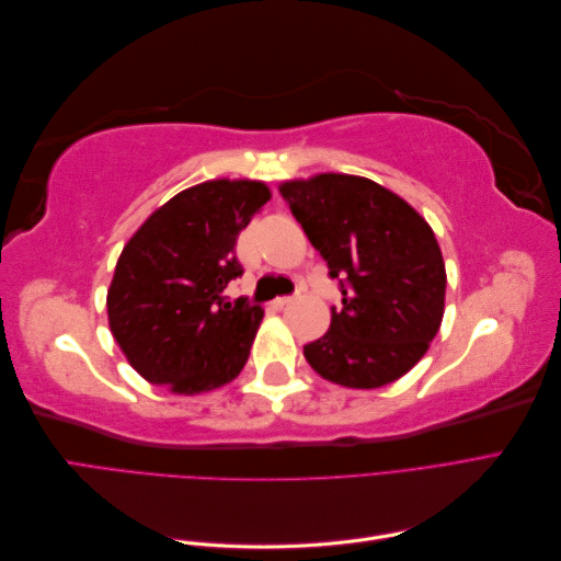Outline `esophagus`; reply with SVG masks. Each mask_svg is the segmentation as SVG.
I'll list each match as a JSON object with an SVG mask.
<instances>
[{
  "mask_svg": "<svg viewBox=\"0 0 561 561\" xmlns=\"http://www.w3.org/2000/svg\"><path fill=\"white\" fill-rule=\"evenodd\" d=\"M293 301V297H276L274 301H271V307L274 309H283V307H287V304Z\"/></svg>",
  "mask_w": 561,
  "mask_h": 561,
  "instance_id": "esophagus-1",
  "label": "esophagus"
}]
</instances>
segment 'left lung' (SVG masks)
I'll list each match as a JSON object with an SVG mask.
<instances>
[{
    "mask_svg": "<svg viewBox=\"0 0 561 561\" xmlns=\"http://www.w3.org/2000/svg\"><path fill=\"white\" fill-rule=\"evenodd\" d=\"M280 194L342 290L330 330L304 346L309 365L346 388H379L407 375L445 313V262L426 219L355 175L283 182Z\"/></svg>",
    "mask_w": 561,
    "mask_h": 561,
    "instance_id": "1",
    "label": "left lung"
}]
</instances>
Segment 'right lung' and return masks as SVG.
<instances>
[{"label":"right lung","mask_w":561,"mask_h":561,"mask_svg":"<svg viewBox=\"0 0 561 561\" xmlns=\"http://www.w3.org/2000/svg\"><path fill=\"white\" fill-rule=\"evenodd\" d=\"M271 198L252 180H213L151 213L116 262L110 330L135 371L180 396L239 377L264 309L225 287L243 276L236 239Z\"/></svg>","instance_id":"right-lung-1"}]
</instances>
